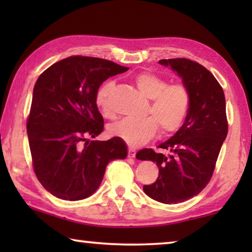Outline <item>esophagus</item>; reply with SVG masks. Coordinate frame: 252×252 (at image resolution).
<instances>
[{
  "instance_id": "1",
  "label": "esophagus",
  "mask_w": 252,
  "mask_h": 252,
  "mask_svg": "<svg viewBox=\"0 0 252 252\" xmlns=\"http://www.w3.org/2000/svg\"><path fill=\"white\" fill-rule=\"evenodd\" d=\"M135 150H133V149H129V152H127V157L129 158H134L135 157Z\"/></svg>"
}]
</instances>
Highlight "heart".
Returning a JSON list of instances; mask_svg holds the SVG:
<instances>
[{
    "mask_svg": "<svg viewBox=\"0 0 252 252\" xmlns=\"http://www.w3.org/2000/svg\"><path fill=\"white\" fill-rule=\"evenodd\" d=\"M134 82L142 94L151 99L148 112L153 118H123L109 126L110 134L120 138L127 146L139 147L155 135L158 127L162 134L176 132L185 121L190 105V93L186 85L169 84L167 80L150 72L136 75ZM113 84L108 81L96 93V104L104 113L109 112L108 96Z\"/></svg>",
    "mask_w": 252,
    "mask_h": 252,
    "instance_id": "1",
    "label": "heart"
}]
</instances>
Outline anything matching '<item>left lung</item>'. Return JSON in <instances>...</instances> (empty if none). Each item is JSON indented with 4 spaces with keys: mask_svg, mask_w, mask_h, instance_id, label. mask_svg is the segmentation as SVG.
Returning a JSON list of instances; mask_svg holds the SVG:
<instances>
[{
    "mask_svg": "<svg viewBox=\"0 0 252 252\" xmlns=\"http://www.w3.org/2000/svg\"><path fill=\"white\" fill-rule=\"evenodd\" d=\"M182 79L190 93L185 123L159 147L168 155L142 149L138 160H150L159 168L155 183L143 191L162 203H179L201 192L212 177L221 146L228 133L225 97L210 71L188 59L160 60Z\"/></svg>",
    "mask_w": 252,
    "mask_h": 252,
    "instance_id": "obj_1",
    "label": "left lung"
}]
</instances>
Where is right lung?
I'll return each instance as SVG.
<instances>
[{
    "mask_svg": "<svg viewBox=\"0 0 252 252\" xmlns=\"http://www.w3.org/2000/svg\"><path fill=\"white\" fill-rule=\"evenodd\" d=\"M127 70L108 60L76 55L54 63L36 80L27 122L29 144L34 172L54 197L69 201L90 197L109 162L126 158L120 138H89L104 126L95 101L100 85Z\"/></svg>",
    "mask_w": 252,
    "mask_h": 252,
    "instance_id": "obj_1",
    "label": "right lung"
}]
</instances>
